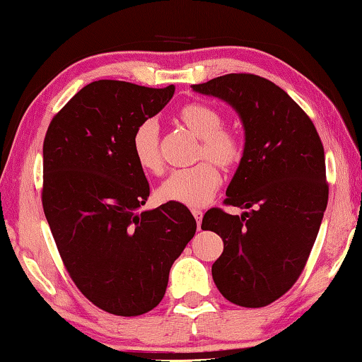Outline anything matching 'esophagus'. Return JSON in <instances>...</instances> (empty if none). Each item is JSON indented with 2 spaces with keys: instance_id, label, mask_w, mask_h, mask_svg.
Listing matches in <instances>:
<instances>
[{
  "instance_id": "34e87169",
  "label": "esophagus",
  "mask_w": 362,
  "mask_h": 362,
  "mask_svg": "<svg viewBox=\"0 0 362 362\" xmlns=\"http://www.w3.org/2000/svg\"><path fill=\"white\" fill-rule=\"evenodd\" d=\"M191 212H192V215H194V218H196L197 225H200V221H202V216H204V212H202V210L197 209V207H192V209H191Z\"/></svg>"
}]
</instances>
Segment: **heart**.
Returning a JSON list of instances; mask_svg holds the SVG:
<instances>
[{"label": "heart", "mask_w": 362, "mask_h": 362, "mask_svg": "<svg viewBox=\"0 0 362 362\" xmlns=\"http://www.w3.org/2000/svg\"><path fill=\"white\" fill-rule=\"evenodd\" d=\"M177 118L192 134L200 137L199 157L210 160H204L191 168L175 170L160 186V196L170 202L200 207L215 197L221 185V175L216 163L230 168L241 160L243 139L235 129L221 126V113L210 103H187L180 110ZM131 146L136 162L142 170L155 175L163 170L157 121H142L132 134Z\"/></svg>", "instance_id": "obj_1"}]
</instances>
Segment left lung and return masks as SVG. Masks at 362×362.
I'll use <instances>...</instances> for the list:
<instances>
[{
	"label": "left lung",
	"mask_w": 362,
	"mask_h": 362,
	"mask_svg": "<svg viewBox=\"0 0 362 362\" xmlns=\"http://www.w3.org/2000/svg\"><path fill=\"white\" fill-rule=\"evenodd\" d=\"M192 88L230 103L246 134L225 199L246 212L210 209L202 220L223 239L214 281L230 303L264 308L296 283L313 251L329 200L324 146L304 110L265 77L225 74Z\"/></svg>",
	"instance_id": "8db88e82"
}]
</instances>
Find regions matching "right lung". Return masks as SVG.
Here are the masks:
<instances>
[{
  "label": "right lung",
  "mask_w": 362,
  "mask_h": 362,
  "mask_svg": "<svg viewBox=\"0 0 362 362\" xmlns=\"http://www.w3.org/2000/svg\"><path fill=\"white\" fill-rule=\"evenodd\" d=\"M173 93L175 86L95 81L54 115L43 141L42 204L61 259L88 301L115 315L157 308L196 235L182 204L139 212L150 187L132 134Z\"/></svg>",
  "instance_id": "right-lung-1"
}]
</instances>
